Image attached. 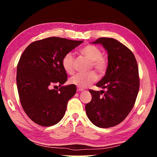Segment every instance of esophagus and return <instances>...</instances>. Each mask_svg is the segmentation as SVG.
Returning <instances> with one entry per match:
<instances>
[{"label":"esophagus","instance_id":"1","mask_svg":"<svg viewBox=\"0 0 157 157\" xmlns=\"http://www.w3.org/2000/svg\"><path fill=\"white\" fill-rule=\"evenodd\" d=\"M77 91H78V92H82V91H84V90L82 89V88H77Z\"/></svg>","mask_w":157,"mask_h":157}]
</instances>
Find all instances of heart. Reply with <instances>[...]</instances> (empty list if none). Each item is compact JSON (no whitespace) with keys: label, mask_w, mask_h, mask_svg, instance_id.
I'll return each instance as SVG.
<instances>
[{"label":"heart","mask_w":157,"mask_h":157,"mask_svg":"<svg viewBox=\"0 0 157 157\" xmlns=\"http://www.w3.org/2000/svg\"><path fill=\"white\" fill-rule=\"evenodd\" d=\"M79 52L85 58L90 61V67L94 68L97 73L102 75L105 72L108 66V61L102 56L101 50L97 46L88 44L82 47ZM74 56L71 53H67L63 58L61 63L63 69L67 73L71 75L74 73ZM97 78V75L94 71H91L88 73L77 74L70 78L69 82L78 88H85L96 82Z\"/></svg>","instance_id":"1"}]
</instances>
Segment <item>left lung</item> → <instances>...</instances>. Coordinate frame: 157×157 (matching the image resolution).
I'll list each match as a JSON object with an SVG mask.
<instances>
[{
  "label": "left lung",
  "mask_w": 157,
  "mask_h": 157,
  "mask_svg": "<svg viewBox=\"0 0 157 157\" xmlns=\"http://www.w3.org/2000/svg\"><path fill=\"white\" fill-rule=\"evenodd\" d=\"M92 43L101 44L107 52L105 75L96 84L107 91L90 90L92 100L85 109L94 125L110 128L124 121L134 105L140 88L138 66L132 51L116 39L102 37Z\"/></svg>",
  "instance_id": "8db88e82"
}]
</instances>
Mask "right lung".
Segmentation results:
<instances>
[{"instance_id":"obj_1","label":"right lung","mask_w":157,"mask_h":157,"mask_svg":"<svg viewBox=\"0 0 157 157\" xmlns=\"http://www.w3.org/2000/svg\"><path fill=\"white\" fill-rule=\"evenodd\" d=\"M82 42L52 36L32 42L23 52L17 66L19 97L27 115L37 124L51 126L63 117L77 88L62 86L67 75L61 62ZM56 84H59V90H55Z\"/></svg>"}]
</instances>
